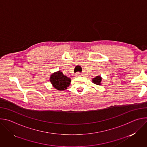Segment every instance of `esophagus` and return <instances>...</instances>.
<instances>
[{
	"label": "esophagus",
	"mask_w": 147,
	"mask_h": 147,
	"mask_svg": "<svg viewBox=\"0 0 147 147\" xmlns=\"http://www.w3.org/2000/svg\"><path fill=\"white\" fill-rule=\"evenodd\" d=\"M81 73H80V72H77V73H76V76L77 77H79V76H81Z\"/></svg>",
	"instance_id": "obj_1"
}]
</instances>
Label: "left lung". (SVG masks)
Masks as SVG:
<instances>
[{
  "label": "left lung",
  "instance_id": "8db88e82",
  "mask_svg": "<svg viewBox=\"0 0 147 147\" xmlns=\"http://www.w3.org/2000/svg\"><path fill=\"white\" fill-rule=\"evenodd\" d=\"M102 78L100 76H96L95 78L92 79V82L96 85H100Z\"/></svg>",
  "mask_w": 147,
  "mask_h": 147
}]
</instances>
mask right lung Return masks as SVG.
Returning <instances> with one entry per match:
<instances>
[{"label": "right lung", "mask_w": 147, "mask_h": 147, "mask_svg": "<svg viewBox=\"0 0 147 147\" xmlns=\"http://www.w3.org/2000/svg\"><path fill=\"white\" fill-rule=\"evenodd\" d=\"M50 81L52 84L57 90H65L69 86L71 79L62 73L61 71L54 73L51 77Z\"/></svg>", "instance_id": "obj_1"}]
</instances>
